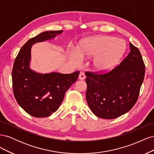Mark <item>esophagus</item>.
<instances>
[{
  "instance_id": "obj_1",
  "label": "esophagus",
  "mask_w": 154,
  "mask_h": 154,
  "mask_svg": "<svg viewBox=\"0 0 154 154\" xmlns=\"http://www.w3.org/2000/svg\"><path fill=\"white\" fill-rule=\"evenodd\" d=\"M78 78L80 79V80H84V79H85V74L83 73V72H80V75H79Z\"/></svg>"
}]
</instances>
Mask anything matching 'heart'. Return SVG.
<instances>
[{
	"label": "heart",
	"mask_w": 154,
	"mask_h": 154,
	"mask_svg": "<svg viewBox=\"0 0 154 154\" xmlns=\"http://www.w3.org/2000/svg\"><path fill=\"white\" fill-rule=\"evenodd\" d=\"M127 50L125 42L110 36H100L82 40L77 48L81 58L96 56L92 62V67L99 74L112 71L122 62Z\"/></svg>",
	"instance_id": "obj_1"
}]
</instances>
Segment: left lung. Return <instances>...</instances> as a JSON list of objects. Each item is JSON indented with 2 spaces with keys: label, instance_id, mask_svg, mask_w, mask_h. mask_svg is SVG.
I'll return each mask as SVG.
<instances>
[{
  "label": "left lung",
  "instance_id": "1",
  "mask_svg": "<svg viewBox=\"0 0 154 154\" xmlns=\"http://www.w3.org/2000/svg\"><path fill=\"white\" fill-rule=\"evenodd\" d=\"M130 52L112 71L104 74L86 72V100L97 117L114 119L127 113L136 103L145 66L140 51L130 42Z\"/></svg>",
  "mask_w": 154,
  "mask_h": 154
}]
</instances>
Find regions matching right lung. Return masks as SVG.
Returning <instances> with one entry per match:
<instances>
[{
    "label": "right lung",
    "instance_id": "add662e5",
    "mask_svg": "<svg viewBox=\"0 0 154 154\" xmlns=\"http://www.w3.org/2000/svg\"><path fill=\"white\" fill-rule=\"evenodd\" d=\"M63 31H48L29 39L15 60L12 71L13 94L22 108L35 118L48 117L62 103L65 94L76 82L80 72L39 73L30 67L32 45L55 38Z\"/></svg>",
    "mask_w": 154,
    "mask_h": 154
}]
</instances>
